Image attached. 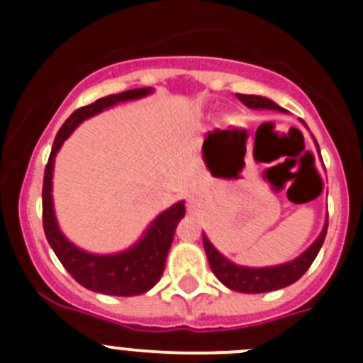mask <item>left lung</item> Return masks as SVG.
I'll return each mask as SVG.
<instances>
[{
    "label": "left lung",
    "mask_w": 363,
    "mask_h": 363,
    "mask_svg": "<svg viewBox=\"0 0 363 363\" xmlns=\"http://www.w3.org/2000/svg\"><path fill=\"white\" fill-rule=\"evenodd\" d=\"M238 99L245 107L249 108H267V111H280L284 108L277 105L272 99L264 98V96H252V94H236ZM327 234V223L316 242L307 249L306 252H301L298 258H294L289 264L274 265V267H242V265L233 264L225 256H221L216 251V247L209 242V238L203 234V247L209 258V265L213 269L214 277L221 281V284L238 293H269V291H277L281 287L294 284L306 274L307 269L314 262L318 251L322 249V243L325 240Z\"/></svg>",
    "instance_id": "1"
}]
</instances>
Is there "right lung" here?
<instances>
[{"label":"right lung","instance_id":"add662e5","mask_svg":"<svg viewBox=\"0 0 363 363\" xmlns=\"http://www.w3.org/2000/svg\"><path fill=\"white\" fill-rule=\"evenodd\" d=\"M152 89H133L120 94H111L99 98L94 104L78 108L70 114L69 120L62 125L60 133L56 134L52 150H50L49 163L45 167L43 176V229L45 236L49 240L52 251L63 267L69 271L70 277L86 289L112 296H136L143 294L162 278L165 269V259L174 238L176 225L185 216L184 201H178L167 211H163L156 220L149 225L142 240L130 249L118 255H92L70 243L63 236L57 227L56 214L52 203V171L54 158L57 150L62 149L63 142L74 133V129L86 118L94 116L98 112L112 107V105L129 101V99L143 98L150 94Z\"/></svg>","mask_w":363,"mask_h":363}]
</instances>
